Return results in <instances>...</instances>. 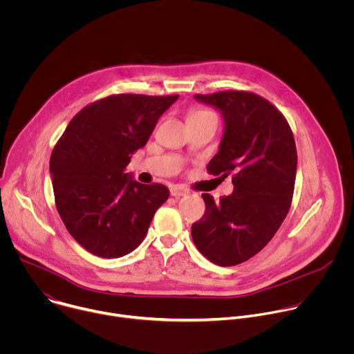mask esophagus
<instances>
[{
    "instance_id": "1",
    "label": "esophagus",
    "mask_w": 354,
    "mask_h": 354,
    "mask_svg": "<svg viewBox=\"0 0 354 354\" xmlns=\"http://www.w3.org/2000/svg\"><path fill=\"white\" fill-rule=\"evenodd\" d=\"M189 192L180 186H172L171 187V196H175V197H180V196H186Z\"/></svg>"
}]
</instances>
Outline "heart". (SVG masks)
<instances>
[{
  "label": "heart",
  "instance_id": "obj_1",
  "mask_svg": "<svg viewBox=\"0 0 354 354\" xmlns=\"http://www.w3.org/2000/svg\"><path fill=\"white\" fill-rule=\"evenodd\" d=\"M203 116H214L216 118V115L213 112H210V111H196V112H193L190 115L189 119H192V118H203Z\"/></svg>",
  "mask_w": 354,
  "mask_h": 354
}]
</instances>
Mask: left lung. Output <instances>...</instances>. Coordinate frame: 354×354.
<instances>
[{"label": "left lung", "instance_id": "left-lung-1", "mask_svg": "<svg viewBox=\"0 0 354 354\" xmlns=\"http://www.w3.org/2000/svg\"><path fill=\"white\" fill-rule=\"evenodd\" d=\"M223 112L225 131L207 172L232 175L234 192L214 201L203 193L206 210L192 225L203 257L218 266H235L261 252L284 221L294 193L297 148L284 115L249 91L196 93Z\"/></svg>", "mask_w": 354, "mask_h": 354}]
</instances>
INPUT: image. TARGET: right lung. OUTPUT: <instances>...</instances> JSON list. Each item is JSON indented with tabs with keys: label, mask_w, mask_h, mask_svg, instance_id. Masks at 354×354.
Listing matches in <instances>:
<instances>
[{
	"label": "right lung",
	"mask_w": 354,
	"mask_h": 354,
	"mask_svg": "<svg viewBox=\"0 0 354 354\" xmlns=\"http://www.w3.org/2000/svg\"><path fill=\"white\" fill-rule=\"evenodd\" d=\"M178 96L109 95L82 108L56 142L50 157L56 209L92 255L130 254L169 197L167 186L131 180L124 168Z\"/></svg>",
	"instance_id": "right-lung-1"
}]
</instances>
